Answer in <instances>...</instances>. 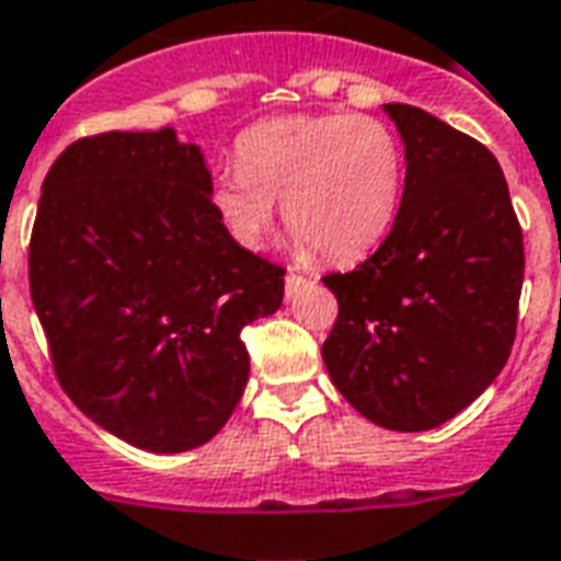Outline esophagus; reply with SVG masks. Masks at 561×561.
Wrapping results in <instances>:
<instances>
[{"mask_svg": "<svg viewBox=\"0 0 561 561\" xmlns=\"http://www.w3.org/2000/svg\"><path fill=\"white\" fill-rule=\"evenodd\" d=\"M306 276H300V273H294V270H288V273H285V294H288V297H294V294L300 291L302 285H306Z\"/></svg>", "mask_w": 561, "mask_h": 561, "instance_id": "1", "label": "esophagus"}]
</instances>
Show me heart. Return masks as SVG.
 Segmentation results:
<instances>
[{
    "mask_svg": "<svg viewBox=\"0 0 561 561\" xmlns=\"http://www.w3.org/2000/svg\"><path fill=\"white\" fill-rule=\"evenodd\" d=\"M231 172L210 184V207L240 247L261 249L276 202L294 247L344 264L392 228L404 193V153L371 115H282L247 127Z\"/></svg>",
    "mask_w": 561,
    "mask_h": 561,
    "instance_id": "obj_1",
    "label": "heart"
}]
</instances>
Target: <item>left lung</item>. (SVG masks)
<instances>
[{
  "label": "left lung",
  "mask_w": 561,
  "mask_h": 561,
  "mask_svg": "<svg viewBox=\"0 0 561 561\" xmlns=\"http://www.w3.org/2000/svg\"><path fill=\"white\" fill-rule=\"evenodd\" d=\"M404 142L401 207L371 259L323 285L339 318L330 380L389 431H431L493 383L512 354L524 234L488 148L431 112L386 103Z\"/></svg>",
  "instance_id": "1"
}]
</instances>
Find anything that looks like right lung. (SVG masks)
<instances>
[{
	"label": "right lung",
	"instance_id": "obj_1",
	"mask_svg": "<svg viewBox=\"0 0 561 561\" xmlns=\"http://www.w3.org/2000/svg\"><path fill=\"white\" fill-rule=\"evenodd\" d=\"M210 172L172 127L98 133L44 178L28 288L61 389L139 449H196L238 408L243 327L282 306L285 270L210 207Z\"/></svg>",
	"mask_w": 561,
	"mask_h": 561
}]
</instances>
